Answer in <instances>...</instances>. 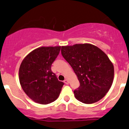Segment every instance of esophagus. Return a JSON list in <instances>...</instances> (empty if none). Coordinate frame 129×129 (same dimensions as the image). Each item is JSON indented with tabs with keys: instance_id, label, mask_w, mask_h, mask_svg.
I'll use <instances>...</instances> for the list:
<instances>
[{
	"instance_id": "esophagus-1",
	"label": "esophagus",
	"mask_w": 129,
	"mask_h": 129,
	"mask_svg": "<svg viewBox=\"0 0 129 129\" xmlns=\"http://www.w3.org/2000/svg\"><path fill=\"white\" fill-rule=\"evenodd\" d=\"M64 82L65 84H66V85L69 84V81H68V79H65L64 81Z\"/></svg>"
}]
</instances>
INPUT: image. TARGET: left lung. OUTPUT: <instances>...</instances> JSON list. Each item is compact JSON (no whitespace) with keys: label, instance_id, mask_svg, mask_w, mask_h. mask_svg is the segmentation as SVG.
<instances>
[{"label":"left lung","instance_id":"8db88e82","mask_svg":"<svg viewBox=\"0 0 129 129\" xmlns=\"http://www.w3.org/2000/svg\"><path fill=\"white\" fill-rule=\"evenodd\" d=\"M61 53L80 82L74 91L75 98L85 104L102 99L111 88L114 73L113 63L107 54L87 43L62 46Z\"/></svg>","mask_w":129,"mask_h":129}]
</instances>
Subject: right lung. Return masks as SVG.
Listing matches in <instances>:
<instances>
[{
	"label": "right lung",
	"mask_w": 129,
	"mask_h": 129,
	"mask_svg": "<svg viewBox=\"0 0 129 129\" xmlns=\"http://www.w3.org/2000/svg\"><path fill=\"white\" fill-rule=\"evenodd\" d=\"M60 46L41 47L29 53L22 61L19 82L25 93L40 104L57 99L64 85L51 71V67L60 51Z\"/></svg>",
	"instance_id": "add662e5"
}]
</instances>
